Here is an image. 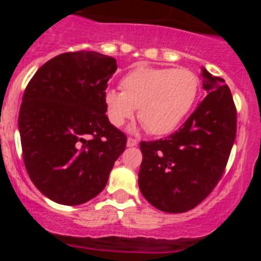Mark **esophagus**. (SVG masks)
I'll use <instances>...</instances> for the list:
<instances>
[{
	"label": "esophagus",
	"mask_w": 261,
	"mask_h": 261,
	"mask_svg": "<svg viewBox=\"0 0 261 261\" xmlns=\"http://www.w3.org/2000/svg\"><path fill=\"white\" fill-rule=\"evenodd\" d=\"M137 144H138V141H137V140H136V138H133V137H129L128 141H126V145H128L129 147L136 146V145H137Z\"/></svg>",
	"instance_id": "1"
}]
</instances>
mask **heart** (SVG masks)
Masks as SVG:
<instances>
[{
	"label": "heart",
	"mask_w": 261,
	"mask_h": 261,
	"mask_svg": "<svg viewBox=\"0 0 261 261\" xmlns=\"http://www.w3.org/2000/svg\"><path fill=\"white\" fill-rule=\"evenodd\" d=\"M121 91L107 90L105 106L110 123L123 126L138 108V119L151 135L172 132L199 93V78L187 69L138 66L120 82Z\"/></svg>",
	"instance_id": "heart-1"
}]
</instances>
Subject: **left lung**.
<instances>
[{
    "label": "left lung",
    "instance_id": "8db88e82",
    "mask_svg": "<svg viewBox=\"0 0 261 261\" xmlns=\"http://www.w3.org/2000/svg\"><path fill=\"white\" fill-rule=\"evenodd\" d=\"M208 95L168 137L140 144L138 186L166 213H184L204 201L222 177L237 135V108L225 81L202 69Z\"/></svg>",
    "mask_w": 261,
    "mask_h": 261
}]
</instances>
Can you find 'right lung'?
Here are the masks:
<instances>
[{
  "instance_id": "obj_1",
  "label": "right lung",
  "mask_w": 261,
  "mask_h": 261,
  "mask_svg": "<svg viewBox=\"0 0 261 261\" xmlns=\"http://www.w3.org/2000/svg\"><path fill=\"white\" fill-rule=\"evenodd\" d=\"M117 65L90 50L61 53L39 68L18 117L23 162L52 201L80 205L102 192L126 136L106 116L105 93Z\"/></svg>"
}]
</instances>
